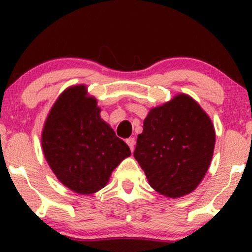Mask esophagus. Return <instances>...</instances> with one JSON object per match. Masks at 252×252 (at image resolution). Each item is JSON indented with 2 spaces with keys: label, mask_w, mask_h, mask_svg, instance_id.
<instances>
[{
  "label": "esophagus",
  "mask_w": 252,
  "mask_h": 252,
  "mask_svg": "<svg viewBox=\"0 0 252 252\" xmlns=\"http://www.w3.org/2000/svg\"><path fill=\"white\" fill-rule=\"evenodd\" d=\"M126 143L128 144L129 149L134 151V148H135V139H134V137H129V139L126 140Z\"/></svg>",
  "instance_id": "obj_1"
}]
</instances>
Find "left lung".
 Here are the masks:
<instances>
[{
    "label": "left lung",
    "instance_id": "8db88e82",
    "mask_svg": "<svg viewBox=\"0 0 252 252\" xmlns=\"http://www.w3.org/2000/svg\"><path fill=\"white\" fill-rule=\"evenodd\" d=\"M215 143V127L208 113L189 95L178 94L148 113L134 157L155 190L179 198L201 184Z\"/></svg>",
    "mask_w": 252,
    "mask_h": 252
}]
</instances>
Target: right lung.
Here are the masks:
<instances>
[{
    "label": "right lung",
    "instance_id": "right-lung-1",
    "mask_svg": "<svg viewBox=\"0 0 252 252\" xmlns=\"http://www.w3.org/2000/svg\"><path fill=\"white\" fill-rule=\"evenodd\" d=\"M85 85L65 89L54 103L41 136L43 155L58 180L74 192L104 188L112 171L130 156L129 147L99 116Z\"/></svg>",
    "mask_w": 252,
    "mask_h": 252
}]
</instances>
